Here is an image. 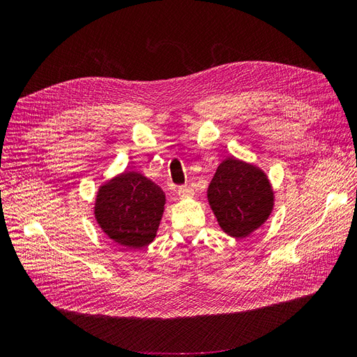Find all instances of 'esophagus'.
<instances>
[{
  "label": "esophagus",
  "instance_id": "1",
  "mask_svg": "<svg viewBox=\"0 0 357 357\" xmlns=\"http://www.w3.org/2000/svg\"><path fill=\"white\" fill-rule=\"evenodd\" d=\"M177 193H178V197H180L181 199L192 198V197H193V189L189 188V186H180V188L177 189Z\"/></svg>",
  "mask_w": 357,
  "mask_h": 357
}]
</instances>
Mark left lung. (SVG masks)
<instances>
[{"label":"left lung","mask_w":357,"mask_h":357,"mask_svg":"<svg viewBox=\"0 0 357 357\" xmlns=\"http://www.w3.org/2000/svg\"><path fill=\"white\" fill-rule=\"evenodd\" d=\"M207 198L219 226L234 238L261 228L274 208V190L265 172L236 158L222 160Z\"/></svg>","instance_id":"left-lung-1"}]
</instances>
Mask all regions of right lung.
I'll list each match as a JSON object with an SVG mask.
<instances>
[{
    "label": "right lung",
    "instance_id": "1",
    "mask_svg": "<svg viewBox=\"0 0 357 357\" xmlns=\"http://www.w3.org/2000/svg\"><path fill=\"white\" fill-rule=\"evenodd\" d=\"M165 210V192L137 171H125L96 192L93 215L110 240L142 248L155 240Z\"/></svg>",
    "mask_w": 357,
    "mask_h": 357
}]
</instances>
